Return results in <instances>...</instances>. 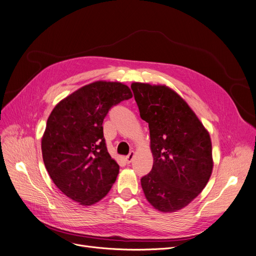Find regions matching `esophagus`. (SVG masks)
Here are the masks:
<instances>
[{"label":"esophagus","mask_w":256,"mask_h":256,"mask_svg":"<svg viewBox=\"0 0 256 256\" xmlns=\"http://www.w3.org/2000/svg\"><path fill=\"white\" fill-rule=\"evenodd\" d=\"M133 158H134V151H131V152L126 156V160H127V162H128V164H130V162L133 160Z\"/></svg>","instance_id":"34e87169"}]
</instances>
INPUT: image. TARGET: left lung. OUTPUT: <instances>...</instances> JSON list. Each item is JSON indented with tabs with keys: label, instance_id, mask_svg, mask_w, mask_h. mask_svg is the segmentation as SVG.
<instances>
[{
	"label": "left lung",
	"instance_id": "obj_1",
	"mask_svg": "<svg viewBox=\"0 0 256 256\" xmlns=\"http://www.w3.org/2000/svg\"><path fill=\"white\" fill-rule=\"evenodd\" d=\"M140 118L149 124L154 162L140 184L158 210L184 208L208 184L212 172L210 133L188 103L164 85L134 82Z\"/></svg>",
	"mask_w": 256,
	"mask_h": 256
}]
</instances>
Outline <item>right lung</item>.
Wrapping results in <instances>:
<instances>
[{
  "label": "right lung",
  "instance_id": "obj_1",
  "mask_svg": "<svg viewBox=\"0 0 256 256\" xmlns=\"http://www.w3.org/2000/svg\"><path fill=\"white\" fill-rule=\"evenodd\" d=\"M130 98L127 85L96 81L60 101L48 116L42 140L44 162L72 200L92 205L110 190L120 166L107 151L102 124L112 106Z\"/></svg>",
  "mask_w": 256,
  "mask_h": 256
}]
</instances>
